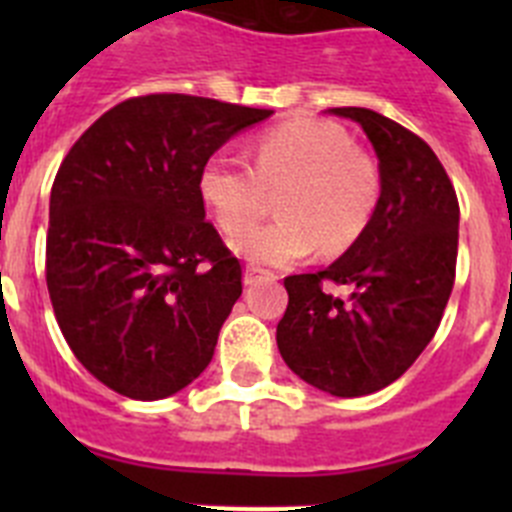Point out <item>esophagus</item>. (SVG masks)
Listing matches in <instances>:
<instances>
[{
  "instance_id": "esophagus-1",
  "label": "esophagus",
  "mask_w": 512,
  "mask_h": 512,
  "mask_svg": "<svg viewBox=\"0 0 512 512\" xmlns=\"http://www.w3.org/2000/svg\"><path fill=\"white\" fill-rule=\"evenodd\" d=\"M271 274L266 269H259V266H246V271H243V284L246 287H251V284L261 282V279H269Z\"/></svg>"
}]
</instances>
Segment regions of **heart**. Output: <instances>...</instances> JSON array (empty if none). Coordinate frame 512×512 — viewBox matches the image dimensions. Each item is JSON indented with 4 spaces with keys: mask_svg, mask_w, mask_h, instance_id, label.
Instances as JSON below:
<instances>
[{
    "mask_svg": "<svg viewBox=\"0 0 512 512\" xmlns=\"http://www.w3.org/2000/svg\"><path fill=\"white\" fill-rule=\"evenodd\" d=\"M277 188L278 220L233 238L235 251L253 264L282 266L318 246L325 253L354 246L377 210L382 176L346 130L310 117L261 133L253 166L220 151L200 169V197L225 233L258 219Z\"/></svg>",
    "mask_w": 512,
    "mask_h": 512,
    "instance_id": "obj_1",
    "label": "heart"
}]
</instances>
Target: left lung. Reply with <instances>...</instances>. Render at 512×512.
<instances>
[{
	"mask_svg": "<svg viewBox=\"0 0 512 512\" xmlns=\"http://www.w3.org/2000/svg\"><path fill=\"white\" fill-rule=\"evenodd\" d=\"M359 122L379 158L382 194L359 241L315 274L284 279L277 325L284 364L336 397L382 390L436 336L456 277L459 200L436 153L400 122L366 107H333ZM325 281L352 287L348 301Z\"/></svg>",
	"mask_w": 512,
	"mask_h": 512,
	"instance_id": "left-lung-1",
	"label": "left lung"
}]
</instances>
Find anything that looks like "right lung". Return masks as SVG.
<instances>
[{
	"mask_svg": "<svg viewBox=\"0 0 512 512\" xmlns=\"http://www.w3.org/2000/svg\"><path fill=\"white\" fill-rule=\"evenodd\" d=\"M271 110L192 94L115 104L63 158L45 282L89 374L133 400L200 377L243 292L241 261L205 220L200 169Z\"/></svg>",
	"mask_w": 512,
	"mask_h": 512,
	"instance_id": "obj_1",
	"label": "right lung"
}]
</instances>
